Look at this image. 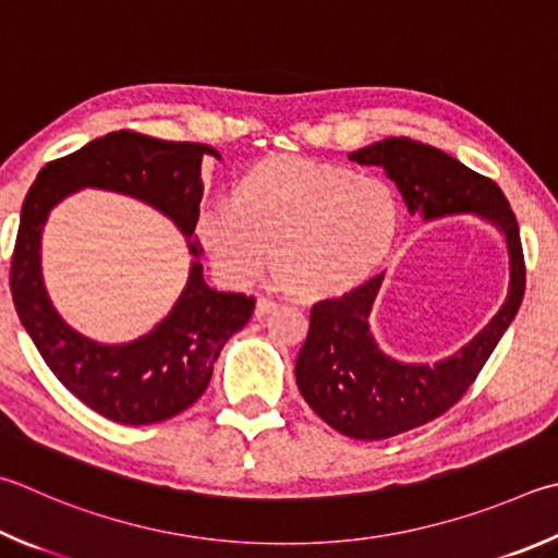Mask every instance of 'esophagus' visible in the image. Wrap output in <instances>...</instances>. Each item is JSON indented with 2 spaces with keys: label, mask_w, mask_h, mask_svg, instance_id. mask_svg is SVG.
<instances>
[{
  "label": "esophagus",
  "mask_w": 558,
  "mask_h": 558,
  "mask_svg": "<svg viewBox=\"0 0 558 558\" xmlns=\"http://www.w3.org/2000/svg\"><path fill=\"white\" fill-rule=\"evenodd\" d=\"M278 307V302L276 300H270V298H258L256 300V317L260 319V317H266V314H270L272 310Z\"/></svg>",
  "instance_id": "34e87169"
}]
</instances>
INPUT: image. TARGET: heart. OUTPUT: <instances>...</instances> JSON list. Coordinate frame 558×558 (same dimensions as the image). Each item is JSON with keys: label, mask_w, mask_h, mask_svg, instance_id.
Instances as JSON below:
<instances>
[{"label": "heart", "mask_w": 558, "mask_h": 558, "mask_svg": "<svg viewBox=\"0 0 558 558\" xmlns=\"http://www.w3.org/2000/svg\"><path fill=\"white\" fill-rule=\"evenodd\" d=\"M400 202L388 182L314 160H260L234 182L231 199L202 207L197 236L217 270L236 286L258 280L276 256L302 298L361 286L388 256Z\"/></svg>", "instance_id": "b5f03b06"}]
</instances>
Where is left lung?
I'll return each instance as SVG.
<instances>
[{"label":"left lung","instance_id":"1","mask_svg":"<svg viewBox=\"0 0 558 558\" xmlns=\"http://www.w3.org/2000/svg\"><path fill=\"white\" fill-rule=\"evenodd\" d=\"M349 160L385 168L412 215L422 211L424 219H439L475 211L502 231L510 251L505 305L478 337L434 366L385 356L373 339L368 317L383 272L341 298L314 302L307 341L295 363L302 398L343 437L378 441L441 417L463 398L518 314L526 272L518 219L490 178L408 136L383 138L353 150Z\"/></svg>","mask_w":558,"mask_h":558}]
</instances>
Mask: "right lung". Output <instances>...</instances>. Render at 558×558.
I'll return each mask as SVG.
<instances>
[{"label":"right lung","mask_w":558,"mask_h":558,"mask_svg":"<svg viewBox=\"0 0 558 558\" xmlns=\"http://www.w3.org/2000/svg\"><path fill=\"white\" fill-rule=\"evenodd\" d=\"M205 144L111 131L40 168L22 207L9 286L19 319L53 376L102 417L141 427L175 417L207 390L225 343L246 327L256 298L211 290L192 260L187 286L154 331L121 347L85 339L58 317L40 280V231L48 211L80 187L124 192L163 211L185 236L195 234ZM192 256L199 248L190 244Z\"/></svg>","instance_id":"add662e5"}]
</instances>
